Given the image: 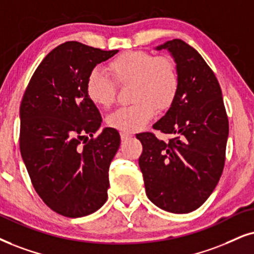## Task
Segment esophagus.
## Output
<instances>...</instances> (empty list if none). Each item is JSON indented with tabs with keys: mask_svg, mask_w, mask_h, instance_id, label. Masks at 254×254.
I'll return each mask as SVG.
<instances>
[{
	"mask_svg": "<svg viewBox=\"0 0 254 254\" xmlns=\"http://www.w3.org/2000/svg\"><path fill=\"white\" fill-rule=\"evenodd\" d=\"M131 137H132V134H131V133L127 132V131H121V138L123 140L129 139V138H131Z\"/></svg>",
	"mask_w": 254,
	"mask_h": 254,
	"instance_id": "esophagus-1",
	"label": "esophagus"
}]
</instances>
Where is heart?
<instances>
[{
	"label": "heart",
	"mask_w": 254,
	"mask_h": 254,
	"mask_svg": "<svg viewBox=\"0 0 254 254\" xmlns=\"http://www.w3.org/2000/svg\"><path fill=\"white\" fill-rule=\"evenodd\" d=\"M108 70L120 84H133L129 107L117 109L108 117L111 127L133 132L155 116L156 109L168 110L179 90L175 63L145 51H127L109 63ZM86 95L98 108H109L116 99V85L99 70H92L86 79Z\"/></svg>",
	"instance_id": "1"
}]
</instances>
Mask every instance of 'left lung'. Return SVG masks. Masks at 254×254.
Segmentation results:
<instances>
[{"label":"left lung","mask_w":254,"mask_h":254,"mask_svg":"<svg viewBox=\"0 0 254 254\" xmlns=\"http://www.w3.org/2000/svg\"><path fill=\"white\" fill-rule=\"evenodd\" d=\"M168 50L179 76L177 97L153 129L171 134L168 142L151 132L136 134L143 145L139 168L147 198L172 213L197 210L223 173L229 137L219 83L200 54L182 40L156 47Z\"/></svg>","instance_id":"1"}]
</instances>
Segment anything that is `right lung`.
<instances>
[{
    "instance_id": "right-lung-1",
    "label": "right lung",
    "mask_w": 254,
    "mask_h": 254,
    "mask_svg": "<svg viewBox=\"0 0 254 254\" xmlns=\"http://www.w3.org/2000/svg\"><path fill=\"white\" fill-rule=\"evenodd\" d=\"M117 53L65 42L44 57L22 99V159L42 200L64 217L88 216L107 201L121 137L112 127L94 137L102 117L86 95V79Z\"/></svg>"
}]
</instances>
